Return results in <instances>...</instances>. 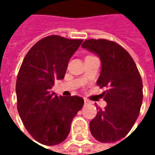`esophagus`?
Wrapping results in <instances>:
<instances>
[{"label": "esophagus", "instance_id": "obj_1", "mask_svg": "<svg viewBox=\"0 0 155 155\" xmlns=\"http://www.w3.org/2000/svg\"><path fill=\"white\" fill-rule=\"evenodd\" d=\"M84 103H85V104H88V103H90V101H89L87 99H84Z\"/></svg>", "mask_w": 155, "mask_h": 155}]
</instances>
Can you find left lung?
<instances>
[{"label":"left lung","mask_w":155,"mask_h":155,"mask_svg":"<svg viewBox=\"0 0 155 155\" xmlns=\"http://www.w3.org/2000/svg\"><path fill=\"white\" fill-rule=\"evenodd\" d=\"M81 47L100 57L101 71L97 84L107 89L102 93L107 106L99 108L90 122L91 133L101 143L118 141L129 133L139 115L143 101L139 71L128 52L116 42L88 39Z\"/></svg>","instance_id":"obj_1"}]
</instances>
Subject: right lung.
Returning a JSON list of instances; mask_svg holds the SVG:
<instances>
[{
    "label": "right lung",
    "instance_id": "add662e5",
    "mask_svg": "<svg viewBox=\"0 0 155 155\" xmlns=\"http://www.w3.org/2000/svg\"><path fill=\"white\" fill-rule=\"evenodd\" d=\"M81 39L52 35L37 42L19 68L17 82V108L30 136L45 145L66 139L71 123L83 106L79 96H57L51 91L55 80L64 79L70 58Z\"/></svg>",
    "mask_w": 155,
    "mask_h": 155
}]
</instances>
